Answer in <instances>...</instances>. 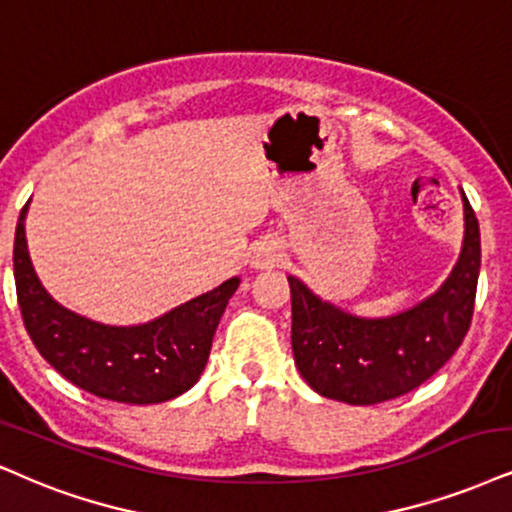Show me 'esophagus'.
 I'll return each mask as SVG.
<instances>
[{
  "label": "esophagus",
  "instance_id": "34e87169",
  "mask_svg": "<svg viewBox=\"0 0 512 512\" xmlns=\"http://www.w3.org/2000/svg\"><path fill=\"white\" fill-rule=\"evenodd\" d=\"M277 261H280V249H277L273 242H261L254 251H251L249 263L254 270H266L273 268Z\"/></svg>",
  "mask_w": 512,
  "mask_h": 512
}]
</instances>
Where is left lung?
I'll list each match as a JSON object with an SVG mask.
<instances>
[{"label":"left lung","instance_id":"8db88e82","mask_svg":"<svg viewBox=\"0 0 512 512\" xmlns=\"http://www.w3.org/2000/svg\"><path fill=\"white\" fill-rule=\"evenodd\" d=\"M465 237L458 263L437 292L389 318H358L315 296L289 275L294 363L308 387L351 406L408 394L444 365L470 330L475 311L479 223L465 192Z\"/></svg>","mask_w":512,"mask_h":512}]
</instances>
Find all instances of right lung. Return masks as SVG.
Returning <instances> with one entry per match:
<instances>
[{"label":"right lung","mask_w":512,"mask_h":512,"mask_svg":"<svg viewBox=\"0 0 512 512\" xmlns=\"http://www.w3.org/2000/svg\"><path fill=\"white\" fill-rule=\"evenodd\" d=\"M30 204V201H28ZM23 206L14 239V277L25 330L56 372L99 399L163 403L199 382L239 277L142 325H104L68 311L37 277L25 242Z\"/></svg>","instance_id":"right-lung-1"}]
</instances>
